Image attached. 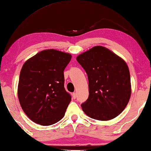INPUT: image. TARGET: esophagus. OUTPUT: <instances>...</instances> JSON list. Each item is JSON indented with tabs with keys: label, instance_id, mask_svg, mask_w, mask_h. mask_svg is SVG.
<instances>
[{
	"label": "esophagus",
	"instance_id": "34e87169",
	"mask_svg": "<svg viewBox=\"0 0 151 151\" xmlns=\"http://www.w3.org/2000/svg\"><path fill=\"white\" fill-rule=\"evenodd\" d=\"M72 97H73V99L76 98V97H77V95H76V93H72Z\"/></svg>",
	"mask_w": 151,
	"mask_h": 151
}]
</instances>
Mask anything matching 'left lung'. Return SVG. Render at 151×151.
Returning <instances> with one entry per match:
<instances>
[{
    "mask_svg": "<svg viewBox=\"0 0 151 151\" xmlns=\"http://www.w3.org/2000/svg\"><path fill=\"white\" fill-rule=\"evenodd\" d=\"M76 60L88 76L89 96L81 106L93 119L106 121L119 115L131 98L129 67L123 59L106 47L96 46Z\"/></svg>",
    "mask_w": 151,
    "mask_h": 151,
    "instance_id": "obj_1",
    "label": "left lung"
}]
</instances>
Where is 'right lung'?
I'll use <instances>...</instances> for the list:
<instances>
[{"label": "right lung", "mask_w": 151, "mask_h": 151, "mask_svg": "<svg viewBox=\"0 0 151 151\" xmlns=\"http://www.w3.org/2000/svg\"><path fill=\"white\" fill-rule=\"evenodd\" d=\"M71 55L55 49L40 51L20 71L18 96L24 113L34 122L49 126L65 116L71 100L66 91L64 70Z\"/></svg>", "instance_id": "obj_1"}]
</instances>
